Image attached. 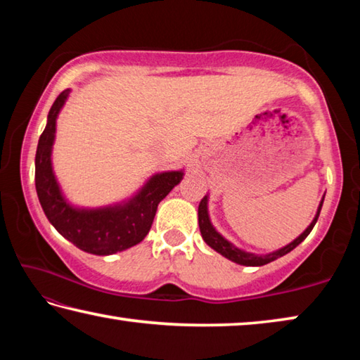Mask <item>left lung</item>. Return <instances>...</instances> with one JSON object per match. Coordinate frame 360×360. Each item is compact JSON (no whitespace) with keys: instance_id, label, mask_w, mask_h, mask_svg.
Segmentation results:
<instances>
[{"instance_id":"obj_1","label":"left lung","mask_w":360,"mask_h":360,"mask_svg":"<svg viewBox=\"0 0 360 360\" xmlns=\"http://www.w3.org/2000/svg\"><path fill=\"white\" fill-rule=\"evenodd\" d=\"M324 197H326V195H322L319 206H318V211H316V214L313 217L311 224H309L308 227L304 229L302 233L297 236L295 240H292L289 245H285L283 248L276 249V251H271V252H266V254L248 252V251H245V249L235 246L233 243L229 241L227 238H225V236H222L221 233H219L214 225H212L211 217H210V210H208L210 195L208 193L205 195L203 200L198 205V227H200V233H202V238L205 240L206 245H208L211 249H214L216 252L224 255L225 259L235 262V264L245 265V266H262V265H266V264H270V262L276 260L279 257H283V255H285V254H289L292 249H295L304 238H307V236L309 235V231H311L313 227L316 225V222H318V217H319V212H321V208H322V203H324Z\"/></svg>"}]
</instances>
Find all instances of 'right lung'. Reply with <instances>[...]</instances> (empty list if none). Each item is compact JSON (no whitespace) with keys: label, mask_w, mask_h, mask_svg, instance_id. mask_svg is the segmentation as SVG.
I'll return each mask as SVG.
<instances>
[{"label":"right lung","mask_w":360,"mask_h":360,"mask_svg":"<svg viewBox=\"0 0 360 360\" xmlns=\"http://www.w3.org/2000/svg\"><path fill=\"white\" fill-rule=\"evenodd\" d=\"M70 89L57 96L39 136L34 158V182L46 217L60 235L84 252L111 255L141 243L154 222L158 203L184 179V168L154 173L144 184L120 202L105 206L71 203L53 172L52 150L57 135V119Z\"/></svg>","instance_id":"1"}]
</instances>
